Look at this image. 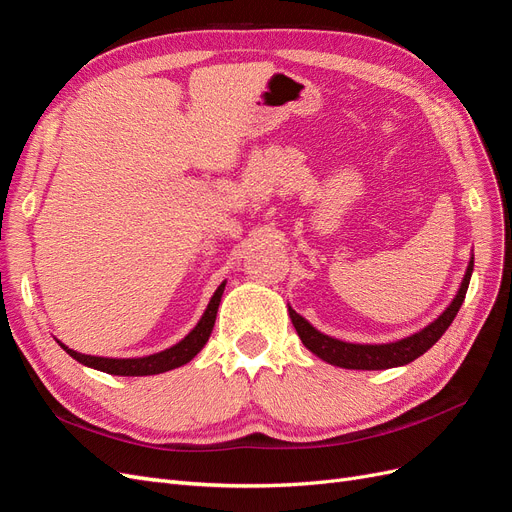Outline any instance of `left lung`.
<instances>
[{
	"instance_id": "8db88e82",
	"label": "left lung",
	"mask_w": 512,
	"mask_h": 512,
	"mask_svg": "<svg viewBox=\"0 0 512 512\" xmlns=\"http://www.w3.org/2000/svg\"><path fill=\"white\" fill-rule=\"evenodd\" d=\"M472 269H474V258H470L468 271H466V275H463V282L459 286V292H457V297L453 299V303L448 305L436 320L427 324L423 331L399 339V342H391V344H348V342H342V339H335V337L320 333L303 316L294 312L292 307H288L290 320L294 324V329H297L303 346L307 350H312L316 356H320L322 361H327L331 365L344 367V369H389V367L408 365L410 361H414L421 354H425L444 335V331L451 327V322L455 320L463 299H466Z\"/></svg>"
}]
</instances>
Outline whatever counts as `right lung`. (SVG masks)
Listing matches in <instances>:
<instances>
[{"mask_svg": "<svg viewBox=\"0 0 512 512\" xmlns=\"http://www.w3.org/2000/svg\"><path fill=\"white\" fill-rule=\"evenodd\" d=\"M224 286L226 282L215 290V294L211 297L203 318L196 324V327L185 335L179 344H175L173 348H166L158 354H149V356H141V359H106V356H91V354H81L76 350H70L68 346H64L59 342V346L64 348L72 359H76L79 363L94 367L98 371H106V374L113 376H153V374H162V371L181 367L185 363H190L194 356L203 350V346L207 344V339L213 331L215 324V314H218V307L222 301L224 294Z\"/></svg>", "mask_w": 512, "mask_h": 512, "instance_id": "obj_1", "label": "right lung"}]
</instances>
